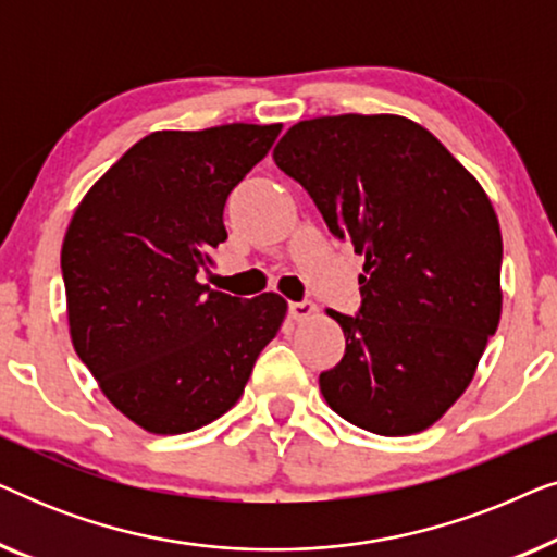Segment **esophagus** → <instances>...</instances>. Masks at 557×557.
Listing matches in <instances>:
<instances>
[{
    "label": "esophagus",
    "instance_id": "esophagus-1",
    "mask_svg": "<svg viewBox=\"0 0 557 557\" xmlns=\"http://www.w3.org/2000/svg\"><path fill=\"white\" fill-rule=\"evenodd\" d=\"M317 307L311 301H292L288 304V317L294 319V322H304V319H309L314 314Z\"/></svg>",
    "mask_w": 557,
    "mask_h": 557
}]
</instances>
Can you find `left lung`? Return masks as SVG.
I'll return each instance as SVG.
<instances>
[{
  "mask_svg": "<svg viewBox=\"0 0 557 557\" xmlns=\"http://www.w3.org/2000/svg\"><path fill=\"white\" fill-rule=\"evenodd\" d=\"M334 238L364 256L360 311H330L345 357L319 375L345 421L380 436L429 429L459 400L499 324L502 233L490 197L416 121H299L273 149Z\"/></svg>",
  "mask_w": 557,
  "mask_h": 557,
  "instance_id": "obj_1",
  "label": "left lung"
}]
</instances>
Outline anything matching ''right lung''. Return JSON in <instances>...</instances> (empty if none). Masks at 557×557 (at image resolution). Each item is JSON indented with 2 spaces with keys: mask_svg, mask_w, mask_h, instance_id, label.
Listing matches in <instances>:
<instances>
[{
  "mask_svg": "<svg viewBox=\"0 0 557 557\" xmlns=\"http://www.w3.org/2000/svg\"><path fill=\"white\" fill-rule=\"evenodd\" d=\"M278 134L281 124H225L144 136L67 225L60 269L73 347L144 431L187 433L227 413L284 322L278 294L240 299L197 284L227 238V195Z\"/></svg>",
  "mask_w": 557,
  "mask_h": 557,
  "instance_id": "obj_1",
  "label": "right lung"
}]
</instances>
